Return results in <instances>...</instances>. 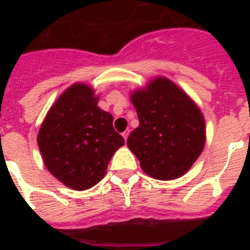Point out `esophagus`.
Masks as SVG:
<instances>
[{"label":"esophagus","instance_id":"esophagus-1","mask_svg":"<svg viewBox=\"0 0 250 250\" xmlns=\"http://www.w3.org/2000/svg\"><path fill=\"white\" fill-rule=\"evenodd\" d=\"M128 135H129L128 129H125V132L122 133V136H123V139H125V140H127V137H128Z\"/></svg>","mask_w":250,"mask_h":250}]
</instances>
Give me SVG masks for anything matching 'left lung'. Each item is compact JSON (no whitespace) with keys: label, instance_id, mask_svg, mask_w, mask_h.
Wrapping results in <instances>:
<instances>
[{"label":"left lung","instance_id":"8db88e82","mask_svg":"<svg viewBox=\"0 0 250 250\" xmlns=\"http://www.w3.org/2000/svg\"><path fill=\"white\" fill-rule=\"evenodd\" d=\"M131 102L140 125L127 146L145 174L158 180L180 178L204 150L205 119L194 101L165 76L133 90Z\"/></svg>","mask_w":250,"mask_h":250}]
</instances>
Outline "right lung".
I'll use <instances>...</instances> for the list:
<instances>
[{
	"mask_svg": "<svg viewBox=\"0 0 250 250\" xmlns=\"http://www.w3.org/2000/svg\"><path fill=\"white\" fill-rule=\"evenodd\" d=\"M98 96L84 83L68 86L49 109L37 145L49 172L75 190L96 186L125 139L115 132L113 115L97 106Z\"/></svg>",
	"mask_w": 250,
	"mask_h": 250,
	"instance_id": "obj_1",
	"label": "right lung"
}]
</instances>
